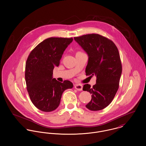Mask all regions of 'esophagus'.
Instances as JSON below:
<instances>
[{
	"label": "esophagus",
	"instance_id": "1",
	"mask_svg": "<svg viewBox=\"0 0 146 146\" xmlns=\"http://www.w3.org/2000/svg\"><path fill=\"white\" fill-rule=\"evenodd\" d=\"M74 88L77 90H82L83 89V86L79 84H76L74 85Z\"/></svg>",
	"mask_w": 146,
	"mask_h": 146
}]
</instances>
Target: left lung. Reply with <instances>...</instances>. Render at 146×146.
Instances as JSON below:
<instances>
[{
  "mask_svg": "<svg viewBox=\"0 0 146 146\" xmlns=\"http://www.w3.org/2000/svg\"><path fill=\"white\" fill-rule=\"evenodd\" d=\"M74 39L88 56L86 75L97 77L93 87L83 86V90L92 94L86 107L93 111L102 110L112 102L119 88L122 68L118 48L111 40L98 34Z\"/></svg>",
  "mask_w": 146,
  "mask_h": 146,
  "instance_id": "obj_1",
  "label": "left lung"
}]
</instances>
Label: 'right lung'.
<instances>
[{"mask_svg":"<svg viewBox=\"0 0 146 146\" xmlns=\"http://www.w3.org/2000/svg\"><path fill=\"white\" fill-rule=\"evenodd\" d=\"M73 38H49L36 45L30 53L25 64L27 89L34 105L43 112H51L59 106L63 92L72 88L69 80L59 82L53 78L54 67Z\"/></svg>","mask_w":146,"mask_h":146,"instance_id":"obj_1","label":"right lung"}]
</instances>
